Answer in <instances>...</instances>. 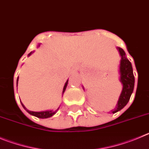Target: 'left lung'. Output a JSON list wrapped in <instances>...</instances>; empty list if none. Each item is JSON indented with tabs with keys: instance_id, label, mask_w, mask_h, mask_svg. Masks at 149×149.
Wrapping results in <instances>:
<instances>
[{
	"instance_id": "obj_1",
	"label": "left lung",
	"mask_w": 149,
	"mask_h": 149,
	"mask_svg": "<svg viewBox=\"0 0 149 149\" xmlns=\"http://www.w3.org/2000/svg\"><path fill=\"white\" fill-rule=\"evenodd\" d=\"M116 49L121 57L119 67V73L120 81L123 84V89L117 101L116 108L111 111V113H113L120 111L128 104L134 88V76L131 63L127 58L125 53L122 48L116 47Z\"/></svg>"
}]
</instances>
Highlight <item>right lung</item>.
Instances as JSON below:
<instances>
[{
	"mask_svg": "<svg viewBox=\"0 0 149 149\" xmlns=\"http://www.w3.org/2000/svg\"><path fill=\"white\" fill-rule=\"evenodd\" d=\"M40 45L41 44H38V47H40ZM34 53V51H32L30 52V53L28 54V56H31L33 53ZM18 79H17V86H18ZM68 79L67 80V81L65 82V86H64V88H63V91H62V95L64 94V93H65V90H66V88L67 86H68ZM21 104H22L23 108H24L25 110H26V111H27L28 113H29V114L33 115V116H36V117L38 118H41V119H45V118H49V117H51L52 116H53V115L55 114V113L57 112V111L58 110V109L56 110V111H53V110H49V111H39V112H36V111H29V110H27L26 108V107L23 104V103L21 102Z\"/></svg>",
	"mask_w": 149,
	"mask_h": 149,
	"instance_id": "right-lung-1",
	"label": "right lung"
}]
</instances>
